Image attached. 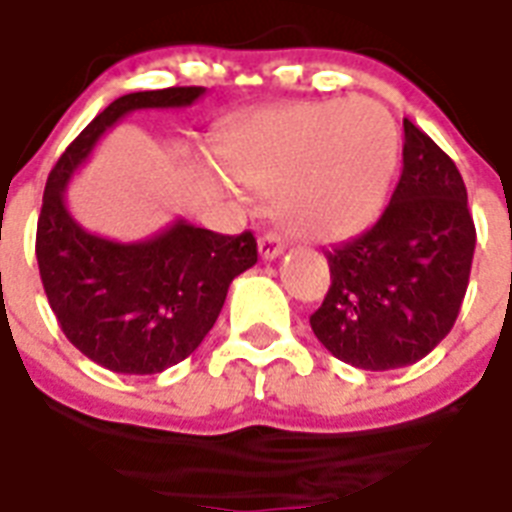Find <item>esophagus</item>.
<instances>
[{
  "label": "esophagus",
  "instance_id": "esophagus-1",
  "mask_svg": "<svg viewBox=\"0 0 512 512\" xmlns=\"http://www.w3.org/2000/svg\"><path fill=\"white\" fill-rule=\"evenodd\" d=\"M285 243L280 240V235H275V232H267L264 237H259V256L264 261H275L280 253H283Z\"/></svg>",
  "mask_w": 512,
  "mask_h": 512
}]
</instances>
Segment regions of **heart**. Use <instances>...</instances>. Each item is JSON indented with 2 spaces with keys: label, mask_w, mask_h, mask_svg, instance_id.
<instances>
[{
  "label": "heart",
  "mask_w": 512,
  "mask_h": 512,
  "mask_svg": "<svg viewBox=\"0 0 512 512\" xmlns=\"http://www.w3.org/2000/svg\"><path fill=\"white\" fill-rule=\"evenodd\" d=\"M398 125L371 98L288 104L245 117L221 141L240 184L275 194L283 227L339 240L379 216L398 162Z\"/></svg>",
  "instance_id": "b5f03b06"
}]
</instances>
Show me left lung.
Returning <instances> with one entry per match:
<instances>
[{"instance_id":"obj_1","label":"left lung","mask_w":512,"mask_h":512,"mask_svg":"<svg viewBox=\"0 0 512 512\" xmlns=\"http://www.w3.org/2000/svg\"><path fill=\"white\" fill-rule=\"evenodd\" d=\"M403 173L374 227L326 251L331 288L310 326L334 358L366 371L417 363L449 334L475 251L457 165L403 120Z\"/></svg>"}]
</instances>
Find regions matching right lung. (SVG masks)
Returning a JSON list of instances; mask_svg holds the SVG:
<instances>
[{
    "instance_id": "add662e5",
    "label": "right lung",
    "mask_w": 512,
    "mask_h": 512,
    "mask_svg": "<svg viewBox=\"0 0 512 512\" xmlns=\"http://www.w3.org/2000/svg\"><path fill=\"white\" fill-rule=\"evenodd\" d=\"M205 87L141 90L112 101L79 133L47 178L37 264L47 301L74 347L114 374H160L189 358L219 318L229 283L259 259L256 237L219 235L176 219L157 235L120 243L87 232L66 186L106 130L138 109H184Z\"/></svg>"
}]
</instances>
